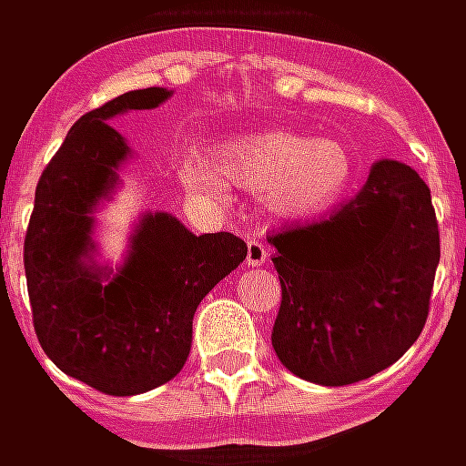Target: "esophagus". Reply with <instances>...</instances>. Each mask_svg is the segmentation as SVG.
<instances>
[{"label": "esophagus", "mask_w": 466, "mask_h": 466, "mask_svg": "<svg viewBox=\"0 0 466 466\" xmlns=\"http://www.w3.org/2000/svg\"><path fill=\"white\" fill-rule=\"evenodd\" d=\"M269 257V248L268 244H262L259 238H248L246 241V262L251 265V268H259V265H265Z\"/></svg>", "instance_id": "esophagus-1"}]
</instances>
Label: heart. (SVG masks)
<instances>
[{
  "mask_svg": "<svg viewBox=\"0 0 466 466\" xmlns=\"http://www.w3.org/2000/svg\"><path fill=\"white\" fill-rule=\"evenodd\" d=\"M357 159L346 141L309 138L291 130H259L230 138L218 152V167L204 157L180 162V183L198 197L225 198V180L246 191H265L272 212L314 218L349 194Z\"/></svg>",
  "mask_w": 466,
  "mask_h": 466,
  "instance_id": "obj_1",
  "label": "heart"
}]
</instances>
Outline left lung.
I'll use <instances>...</instances> for the list:
<instances>
[{"mask_svg": "<svg viewBox=\"0 0 466 466\" xmlns=\"http://www.w3.org/2000/svg\"><path fill=\"white\" fill-rule=\"evenodd\" d=\"M269 244L280 278L272 349L293 375L360 383L420 338L441 236L431 188L411 167L378 162L338 212L272 233Z\"/></svg>", "mask_w": 466, "mask_h": 466, "instance_id": "left-lung-1", "label": "left lung"}]
</instances>
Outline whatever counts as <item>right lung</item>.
Wrapping results in <instances>:
<instances>
[{
    "mask_svg": "<svg viewBox=\"0 0 466 466\" xmlns=\"http://www.w3.org/2000/svg\"><path fill=\"white\" fill-rule=\"evenodd\" d=\"M167 96V88L154 86L86 112L38 177L25 230L35 338L62 372L106 396H136L173 380L191 354L201 299L246 259L238 236H194L173 215L154 212L141 220L128 262L109 283L83 265L91 209L130 154L106 120Z\"/></svg>",
    "mask_w": 466,
    "mask_h": 466,
    "instance_id": "obj_1",
    "label": "right lung"
}]
</instances>
